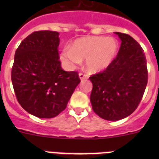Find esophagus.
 Here are the masks:
<instances>
[{
    "mask_svg": "<svg viewBox=\"0 0 159 159\" xmlns=\"http://www.w3.org/2000/svg\"><path fill=\"white\" fill-rule=\"evenodd\" d=\"M79 77H80V79L81 80H84L88 79V75L84 74V73H80V74H79Z\"/></svg>",
    "mask_w": 159,
    "mask_h": 159,
    "instance_id": "esophagus-1",
    "label": "esophagus"
}]
</instances>
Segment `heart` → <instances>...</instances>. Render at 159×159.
Wrapping results in <instances>:
<instances>
[{
    "label": "heart",
    "instance_id": "b5f03b06",
    "mask_svg": "<svg viewBox=\"0 0 159 159\" xmlns=\"http://www.w3.org/2000/svg\"><path fill=\"white\" fill-rule=\"evenodd\" d=\"M119 52V43L115 38L87 36L79 38L71 48H66L60 55L66 67L73 68L85 60V67L90 72H99L107 69Z\"/></svg>",
    "mask_w": 159,
    "mask_h": 159
}]
</instances>
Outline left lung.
<instances>
[{"label": "left lung", "mask_w": 159, "mask_h": 159, "mask_svg": "<svg viewBox=\"0 0 159 159\" xmlns=\"http://www.w3.org/2000/svg\"><path fill=\"white\" fill-rule=\"evenodd\" d=\"M115 33L121 40L117 57L107 69L89 78L93 85L92 109L109 121L123 119L135 111L148 79L147 60L139 43L129 35Z\"/></svg>", "instance_id": "1"}]
</instances>
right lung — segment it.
<instances>
[{
  "mask_svg": "<svg viewBox=\"0 0 159 159\" xmlns=\"http://www.w3.org/2000/svg\"><path fill=\"white\" fill-rule=\"evenodd\" d=\"M59 44V32L37 31L15 52L11 75L14 92L20 106L36 117L58 116L80 83L76 71L62 69Z\"/></svg>",
  "mask_w": 159,
  "mask_h": 159,
  "instance_id": "right-lung-1",
  "label": "right lung"
}]
</instances>
